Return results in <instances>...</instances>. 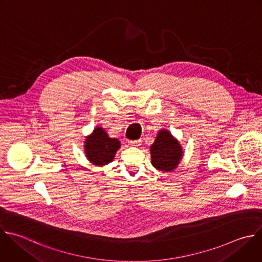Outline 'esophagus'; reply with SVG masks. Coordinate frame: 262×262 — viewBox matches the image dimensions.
<instances>
[{
  "instance_id": "34e87169",
  "label": "esophagus",
  "mask_w": 262,
  "mask_h": 262,
  "mask_svg": "<svg viewBox=\"0 0 262 262\" xmlns=\"http://www.w3.org/2000/svg\"><path fill=\"white\" fill-rule=\"evenodd\" d=\"M141 144H142L141 140H136V141H130L129 142V145L134 146V147H139V146H141Z\"/></svg>"
}]
</instances>
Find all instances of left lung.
I'll list each match as a JSON object with an SVG mask.
<instances>
[{
	"mask_svg": "<svg viewBox=\"0 0 262 262\" xmlns=\"http://www.w3.org/2000/svg\"><path fill=\"white\" fill-rule=\"evenodd\" d=\"M151 163L161 171H171L179 165L184 156L180 142L173 137L169 130L160 129L150 147Z\"/></svg>",
	"mask_w": 262,
	"mask_h": 262,
	"instance_id": "obj_1",
	"label": "left lung"
}]
</instances>
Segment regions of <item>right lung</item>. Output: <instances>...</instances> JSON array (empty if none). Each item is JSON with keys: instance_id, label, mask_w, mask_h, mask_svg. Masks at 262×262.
<instances>
[{"instance_id": "obj_1", "label": "right lung", "mask_w": 262, "mask_h": 262, "mask_svg": "<svg viewBox=\"0 0 262 262\" xmlns=\"http://www.w3.org/2000/svg\"><path fill=\"white\" fill-rule=\"evenodd\" d=\"M121 144L117 138H110L102 126L95 127L84 142V153L91 163L103 166L113 161Z\"/></svg>"}]
</instances>
